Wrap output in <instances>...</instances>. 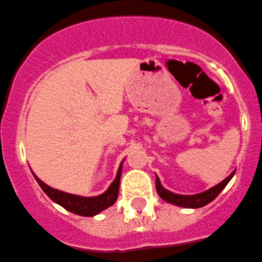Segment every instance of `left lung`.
Here are the masks:
<instances>
[{"label": "left lung", "mask_w": 262, "mask_h": 262, "mask_svg": "<svg viewBox=\"0 0 262 262\" xmlns=\"http://www.w3.org/2000/svg\"><path fill=\"white\" fill-rule=\"evenodd\" d=\"M234 173H235V170H234L229 177L225 178L222 182H220L219 185L211 187V189L207 190V191H203L200 192V194H195V195L174 194V192L164 189L163 185L160 183L159 177L156 176V191H158L159 196H160L161 199L170 203V204L178 205V207H183V208H200V207H204V205H207L208 203H211L212 200L216 199L217 195L225 189V186L229 183V181L233 178Z\"/></svg>", "instance_id": "left-lung-1"}]
</instances>
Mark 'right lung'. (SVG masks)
I'll return each mask as SVG.
<instances>
[{"label": "right lung", "instance_id": "right-lung-1", "mask_svg": "<svg viewBox=\"0 0 262 262\" xmlns=\"http://www.w3.org/2000/svg\"><path fill=\"white\" fill-rule=\"evenodd\" d=\"M121 170H123V161H121V164H120L119 170H117V174L116 177H115L114 182L110 185L108 189H107L103 194L90 198L68 194V192L53 189V187L48 186L46 183H43L37 176H35L36 181L38 182L41 189L43 190V192H45L54 203H57V204H59L60 207H63L64 209H67V211L72 212V213L75 214H79V216L93 217L95 216V214L101 213L102 211H104V209L108 208V207H111L112 204H115V202H116L117 199V195H119Z\"/></svg>", "mask_w": 262, "mask_h": 262}]
</instances>
